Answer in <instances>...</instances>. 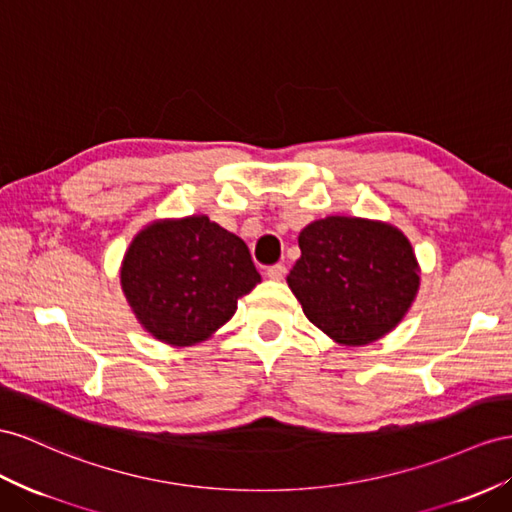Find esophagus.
Masks as SVG:
<instances>
[{
    "label": "esophagus",
    "mask_w": 512,
    "mask_h": 512,
    "mask_svg": "<svg viewBox=\"0 0 512 512\" xmlns=\"http://www.w3.org/2000/svg\"><path fill=\"white\" fill-rule=\"evenodd\" d=\"M287 274V268L283 266V264H274V266H270L268 270H266V277L268 279H272V281H281L283 277Z\"/></svg>",
    "instance_id": "obj_1"
}]
</instances>
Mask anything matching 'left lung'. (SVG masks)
<instances>
[{
    "label": "left lung",
    "mask_w": 512,
    "mask_h": 512,
    "mask_svg": "<svg viewBox=\"0 0 512 512\" xmlns=\"http://www.w3.org/2000/svg\"><path fill=\"white\" fill-rule=\"evenodd\" d=\"M298 246L287 285L333 342L372 344L411 309L419 266L411 242L389 222L326 216L300 231Z\"/></svg>",
    "instance_id": "1"
}]
</instances>
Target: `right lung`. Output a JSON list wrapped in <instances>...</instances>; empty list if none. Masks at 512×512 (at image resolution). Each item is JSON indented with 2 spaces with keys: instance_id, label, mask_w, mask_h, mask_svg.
I'll return each instance as SVG.
<instances>
[{
  "instance_id": "right-lung-1",
  "label": "right lung",
  "mask_w": 512,
  "mask_h": 512,
  "mask_svg": "<svg viewBox=\"0 0 512 512\" xmlns=\"http://www.w3.org/2000/svg\"><path fill=\"white\" fill-rule=\"evenodd\" d=\"M259 281L244 240L203 214L151 222L131 240L121 266L131 311L170 346L212 337Z\"/></svg>"
}]
</instances>
